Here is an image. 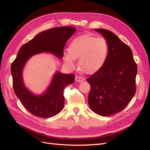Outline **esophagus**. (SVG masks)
Instances as JSON below:
<instances>
[{"mask_svg":"<svg viewBox=\"0 0 150 150\" xmlns=\"http://www.w3.org/2000/svg\"><path fill=\"white\" fill-rule=\"evenodd\" d=\"M84 78H83V77H81V76H76V78H75V81H76V82H78V83H81L82 82V81H84Z\"/></svg>","mask_w":150,"mask_h":150,"instance_id":"obj_1","label":"esophagus"}]
</instances>
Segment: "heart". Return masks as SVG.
Instances as JSON below:
<instances>
[{
	"label": "heart",
	"mask_w": 150,
	"mask_h": 150,
	"mask_svg": "<svg viewBox=\"0 0 150 150\" xmlns=\"http://www.w3.org/2000/svg\"><path fill=\"white\" fill-rule=\"evenodd\" d=\"M108 52L109 46L105 39L86 34L72 40L68 51L63 54V59L68 67L73 68L75 59L79 58L80 69L86 73H93L103 66Z\"/></svg>",
	"instance_id": "heart-1"
}]
</instances>
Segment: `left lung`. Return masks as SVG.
Instances as JSON below:
<instances>
[{"label":"left lung","instance_id":"obj_1","mask_svg":"<svg viewBox=\"0 0 150 150\" xmlns=\"http://www.w3.org/2000/svg\"><path fill=\"white\" fill-rule=\"evenodd\" d=\"M109 46L103 66L87 79L91 89L88 103L96 114L108 116L121 111L136 93L138 67L128 45L110 30L96 29Z\"/></svg>","mask_w":150,"mask_h":150}]
</instances>
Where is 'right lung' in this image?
<instances>
[{
  "label": "right lung",
  "mask_w": 150,
  "mask_h": 150,
  "mask_svg": "<svg viewBox=\"0 0 150 150\" xmlns=\"http://www.w3.org/2000/svg\"><path fill=\"white\" fill-rule=\"evenodd\" d=\"M76 30L74 27L63 26L42 32L20 48L12 63L11 71L14 93L24 107L35 116L51 117L62 111L64 104V89L68 84L74 83L75 76L56 72L46 93L35 96L25 87L22 81L25 63L32 56L44 52H52L62 58L67 40Z\"/></svg>",
  "instance_id": "1"
}]
</instances>
